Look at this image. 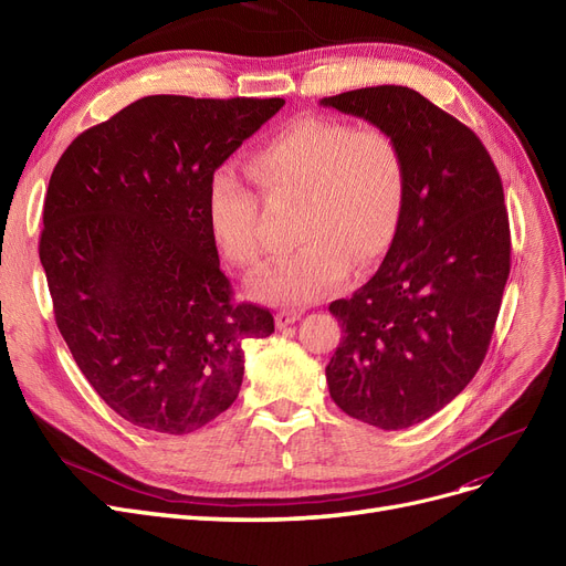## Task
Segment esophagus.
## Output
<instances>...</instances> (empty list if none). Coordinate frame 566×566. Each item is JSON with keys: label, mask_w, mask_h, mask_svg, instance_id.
<instances>
[{"label": "esophagus", "mask_w": 566, "mask_h": 566, "mask_svg": "<svg viewBox=\"0 0 566 566\" xmlns=\"http://www.w3.org/2000/svg\"><path fill=\"white\" fill-rule=\"evenodd\" d=\"M301 316H303V312H298V310H280L275 314V323H277V328H286V325L295 323Z\"/></svg>", "instance_id": "esophagus-1"}]
</instances>
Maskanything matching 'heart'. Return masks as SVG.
<instances>
[{"label": "heart", "instance_id": "1", "mask_svg": "<svg viewBox=\"0 0 566 566\" xmlns=\"http://www.w3.org/2000/svg\"><path fill=\"white\" fill-rule=\"evenodd\" d=\"M248 174L265 201H298V252L250 284L254 298L284 307L307 305L346 273L374 265L397 233L408 188L406 156L392 133L328 116H305L273 135L252 154ZM206 206L222 254L238 268H256L265 250L252 186L222 167L208 184Z\"/></svg>", "mask_w": 566, "mask_h": 566}]
</instances>
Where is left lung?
I'll return each mask as SVG.
<instances>
[{
  "label": "left lung",
  "mask_w": 566,
  "mask_h": 566,
  "mask_svg": "<svg viewBox=\"0 0 566 566\" xmlns=\"http://www.w3.org/2000/svg\"><path fill=\"white\" fill-rule=\"evenodd\" d=\"M395 135L408 188L376 275L331 303L342 342L325 367L350 418L397 431L448 406L478 374L510 277V218L500 174L468 126L408 86L321 101Z\"/></svg>",
  "instance_id": "left-lung-1"
}]
</instances>
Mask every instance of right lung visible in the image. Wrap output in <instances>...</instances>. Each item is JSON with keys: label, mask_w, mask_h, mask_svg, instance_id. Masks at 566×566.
<instances>
[{"label": "right lung", "mask_w": 566, "mask_h": 566, "mask_svg": "<svg viewBox=\"0 0 566 566\" xmlns=\"http://www.w3.org/2000/svg\"><path fill=\"white\" fill-rule=\"evenodd\" d=\"M282 98L146 96L77 135L45 195L39 256L56 328L98 397L181 436L238 397L245 339L273 314L235 305L208 222L216 169Z\"/></svg>", "instance_id": "right-lung-1"}]
</instances>
